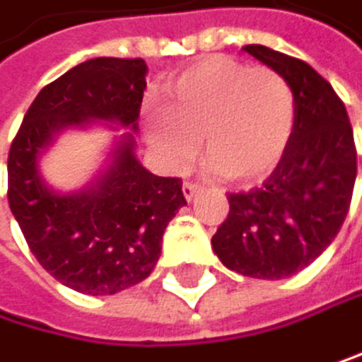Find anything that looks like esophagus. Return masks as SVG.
Returning a JSON list of instances; mask_svg holds the SVG:
<instances>
[{
	"instance_id": "34e87169",
	"label": "esophagus",
	"mask_w": 362,
	"mask_h": 362,
	"mask_svg": "<svg viewBox=\"0 0 362 362\" xmlns=\"http://www.w3.org/2000/svg\"><path fill=\"white\" fill-rule=\"evenodd\" d=\"M199 191V185L197 182H191V180H187V182L182 185V193H185V197L187 199H193V195Z\"/></svg>"
}]
</instances>
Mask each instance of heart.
Listing matches in <instances>:
<instances>
[{
    "label": "heart",
    "mask_w": 362,
    "mask_h": 362,
    "mask_svg": "<svg viewBox=\"0 0 362 362\" xmlns=\"http://www.w3.org/2000/svg\"><path fill=\"white\" fill-rule=\"evenodd\" d=\"M297 120L290 83L272 68L217 54L175 74L165 107L147 116V134L173 169L204 149L211 167L233 182L266 180L284 160Z\"/></svg>",
    "instance_id": "1"
}]
</instances>
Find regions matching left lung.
I'll return each mask as SVG.
<instances>
[{
	"instance_id": "1",
	"label": "left lung",
	"mask_w": 362,
	"mask_h": 362,
	"mask_svg": "<svg viewBox=\"0 0 362 362\" xmlns=\"http://www.w3.org/2000/svg\"><path fill=\"white\" fill-rule=\"evenodd\" d=\"M244 50L290 83L297 120L264 185L226 193L230 209L211 244L244 277L284 279L315 262L345 222L356 182L354 132L343 100L305 61L255 43Z\"/></svg>"
}]
</instances>
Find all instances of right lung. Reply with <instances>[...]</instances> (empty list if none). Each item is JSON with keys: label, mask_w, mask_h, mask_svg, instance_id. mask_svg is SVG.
Masks as SVG:
<instances>
[{"label": "right lung", "mask_w": 362, "mask_h": 362, "mask_svg": "<svg viewBox=\"0 0 362 362\" xmlns=\"http://www.w3.org/2000/svg\"><path fill=\"white\" fill-rule=\"evenodd\" d=\"M142 59H90L47 83L28 107L8 153V204L37 262L83 294H114L147 279L160 259L171 217L187 204L180 177L149 173L134 156V136L90 191L59 195L37 171L52 136L90 118L136 129L147 88Z\"/></svg>", "instance_id": "add662e5"}]
</instances>
